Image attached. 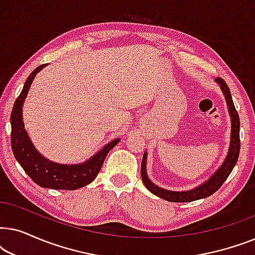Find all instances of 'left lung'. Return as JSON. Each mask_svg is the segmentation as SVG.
<instances>
[{
    "label": "left lung",
    "instance_id": "1",
    "mask_svg": "<svg viewBox=\"0 0 255 255\" xmlns=\"http://www.w3.org/2000/svg\"><path fill=\"white\" fill-rule=\"evenodd\" d=\"M219 85H221V88L225 95L226 103L229 106V113L230 116H231L232 121V133H231V142H230V149L229 154L226 156L224 163H223L221 168H219L217 172H216L214 175H212L209 181L201 184L200 187L195 188L193 190L188 191H170L162 189L155 184H153L151 181L148 180L147 175H146V153H144V156H142L141 161V179L142 182H144L145 187L151 191L152 194L156 195V196L160 198H163V200L169 201V202H193L196 200H201V198H205L210 196L214 193H216L219 188L222 187V184L225 182V180L228 179L230 174H231L233 167L236 166L237 161H238V156L240 152V121H239V115L237 113L235 103L232 101L231 92H230V88L226 85V82L221 78H217L216 80Z\"/></svg>",
    "mask_w": 255,
    "mask_h": 255
}]
</instances>
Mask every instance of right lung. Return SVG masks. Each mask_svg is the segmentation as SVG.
<instances>
[{"label":"right lung","mask_w":255,"mask_h":255,"mask_svg":"<svg viewBox=\"0 0 255 255\" xmlns=\"http://www.w3.org/2000/svg\"><path fill=\"white\" fill-rule=\"evenodd\" d=\"M40 65L29 75L23 87L22 93L13 104L10 123H11V148L13 155L33 182L43 188L62 190H75L93 182L102 168L108 153L118 144L120 139H115L104 146L92 159L81 165H60L45 159L33 147L23 124L22 107L34 76L41 68Z\"/></svg>","instance_id":"right-lung-1"}]
</instances>
